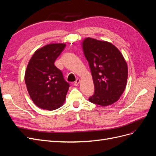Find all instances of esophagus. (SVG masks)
<instances>
[{"instance_id": "esophagus-1", "label": "esophagus", "mask_w": 156, "mask_h": 156, "mask_svg": "<svg viewBox=\"0 0 156 156\" xmlns=\"http://www.w3.org/2000/svg\"><path fill=\"white\" fill-rule=\"evenodd\" d=\"M79 83H80V79H77L76 81L74 82V85L75 86H78Z\"/></svg>"}]
</instances>
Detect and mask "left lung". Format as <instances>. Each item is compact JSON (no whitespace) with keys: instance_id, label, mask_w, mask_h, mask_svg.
<instances>
[{"instance_id":"1","label":"left lung","mask_w":156,"mask_h":156,"mask_svg":"<svg viewBox=\"0 0 156 156\" xmlns=\"http://www.w3.org/2000/svg\"><path fill=\"white\" fill-rule=\"evenodd\" d=\"M83 49L88 60L94 84L91 103L101 106L117 101L126 87L128 69L123 55L110 42L87 37Z\"/></svg>"}]
</instances>
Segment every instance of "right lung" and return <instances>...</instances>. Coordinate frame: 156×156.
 I'll return each mask as SVG.
<instances>
[{
    "mask_svg": "<svg viewBox=\"0 0 156 156\" xmlns=\"http://www.w3.org/2000/svg\"><path fill=\"white\" fill-rule=\"evenodd\" d=\"M64 44H51L35 51L25 74L30 98L37 107L49 111L62 106L69 87L54 63L65 48Z\"/></svg>",
    "mask_w": 156,
    "mask_h": 156,
    "instance_id": "add662e5",
    "label": "right lung"
}]
</instances>
